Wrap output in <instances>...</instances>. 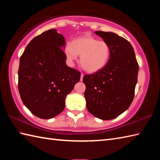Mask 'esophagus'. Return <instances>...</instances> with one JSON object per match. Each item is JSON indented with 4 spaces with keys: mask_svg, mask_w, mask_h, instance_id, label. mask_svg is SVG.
Returning a JSON list of instances; mask_svg holds the SVG:
<instances>
[{
    "mask_svg": "<svg viewBox=\"0 0 160 160\" xmlns=\"http://www.w3.org/2000/svg\"><path fill=\"white\" fill-rule=\"evenodd\" d=\"M83 76H84V74L82 73H81V76H80V81H82Z\"/></svg>",
    "mask_w": 160,
    "mask_h": 160,
    "instance_id": "obj_1",
    "label": "esophagus"
}]
</instances>
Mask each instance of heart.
Returning a JSON list of instances; mask_svg holds the SVG:
<instances>
[{"mask_svg":"<svg viewBox=\"0 0 160 160\" xmlns=\"http://www.w3.org/2000/svg\"><path fill=\"white\" fill-rule=\"evenodd\" d=\"M64 54L71 64L80 55V62L83 69L88 72L95 73L107 65L110 58L111 48L104 40L85 35L78 37L72 43H67L64 47Z\"/></svg>","mask_w":160,"mask_h":160,"instance_id":"heart-1","label":"heart"}]
</instances>
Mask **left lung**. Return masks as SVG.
Segmentation results:
<instances>
[{
  "instance_id": "1",
  "label": "left lung",
  "mask_w": 160,
  "mask_h": 160,
  "mask_svg": "<svg viewBox=\"0 0 160 160\" xmlns=\"http://www.w3.org/2000/svg\"><path fill=\"white\" fill-rule=\"evenodd\" d=\"M110 46L111 56L102 69L86 74L84 98L89 112L109 120L130 107L135 96L139 65L131 43L112 32H95Z\"/></svg>"
}]
</instances>
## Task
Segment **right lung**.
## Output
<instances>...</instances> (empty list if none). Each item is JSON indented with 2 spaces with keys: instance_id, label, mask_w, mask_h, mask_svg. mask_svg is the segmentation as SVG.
Returning <instances> with one entry per match:
<instances>
[{
  "instance_id": "1",
  "label": "right lung",
  "mask_w": 160,
  "mask_h": 160,
  "mask_svg": "<svg viewBox=\"0 0 160 160\" xmlns=\"http://www.w3.org/2000/svg\"><path fill=\"white\" fill-rule=\"evenodd\" d=\"M63 36L52 29L33 38L20 58L18 91L33 115L50 119L65 107V98L79 82L80 72L66 64Z\"/></svg>"
}]
</instances>
